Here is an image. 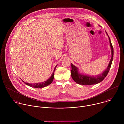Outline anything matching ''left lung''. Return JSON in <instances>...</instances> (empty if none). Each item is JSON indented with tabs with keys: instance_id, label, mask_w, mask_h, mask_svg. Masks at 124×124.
<instances>
[{
	"instance_id": "1",
	"label": "left lung",
	"mask_w": 124,
	"mask_h": 124,
	"mask_svg": "<svg viewBox=\"0 0 124 124\" xmlns=\"http://www.w3.org/2000/svg\"><path fill=\"white\" fill-rule=\"evenodd\" d=\"M106 33H107L109 38L110 46L111 48V54H112V57L107 69H106L102 74H100L99 76H94V77L89 76H86V75H83L79 74L78 72V68L76 66H75L74 65H73V64L70 63V65H71V67H72L71 76L73 80L77 83L81 85L96 84L102 81L108 75L110 70L112 62L113 60V47L111 43L109 37L108 36L107 32H106Z\"/></svg>"
}]
</instances>
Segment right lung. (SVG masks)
Listing matches in <instances>:
<instances>
[{"instance_id":"right-lung-1","label":"right lung","mask_w":124,"mask_h":124,"mask_svg":"<svg viewBox=\"0 0 124 124\" xmlns=\"http://www.w3.org/2000/svg\"><path fill=\"white\" fill-rule=\"evenodd\" d=\"M57 65L55 67V68L54 69V72H53V73L51 75V76L50 77V78H49L47 80L44 81L43 82H40V83H34V84H30V83H26L25 82H24L23 80H22L26 85L32 87H34V88H43L45 87L46 86H48V85H49L50 83H52L53 80H54V70H55V68L56 67Z\"/></svg>"}]
</instances>
